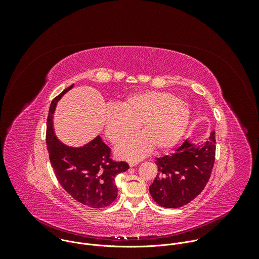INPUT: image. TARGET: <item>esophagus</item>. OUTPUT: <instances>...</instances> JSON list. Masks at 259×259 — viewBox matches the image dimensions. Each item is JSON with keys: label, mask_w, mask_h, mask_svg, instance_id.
<instances>
[{"label": "esophagus", "mask_w": 259, "mask_h": 259, "mask_svg": "<svg viewBox=\"0 0 259 259\" xmlns=\"http://www.w3.org/2000/svg\"><path fill=\"white\" fill-rule=\"evenodd\" d=\"M138 163H139L138 161H130V162H129V166H130V167H134V166H136Z\"/></svg>", "instance_id": "obj_1"}]
</instances>
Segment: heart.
Wrapping results in <instances>:
<instances>
[{
  "instance_id": "obj_1",
  "label": "heart",
  "mask_w": 259,
  "mask_h": 259,
  "mask_svg": "<svg viewBox=\"0 0 259 259\" xmlns=\"http://www.w3.org/2000/svg\"><path fill=\"white\" fill-rule=\"evenodd\" d=\"M191 119L189 105L172 94L143 91L128 96L121 106L108 105L104 112V133L109 141L120 144L118 155L125 159H139L153 147L166 151L182 137Z\"/></svg>"
}]
</instances>
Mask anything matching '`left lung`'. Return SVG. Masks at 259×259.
<instances>
[{
  "instance_id": "obj_1",
  "label": "left lung",
  "mask_w": 259,
  "mask_h": 259,
  "mask_svg": "<svg viewBox=\"0 0 259 259\" xmlns=\"http://www.w3.org/2000/svg\"><path fill=\"white\" fill-rule=\"evenodd\" d=\"M215 131L204 144L188 139L169 156L156 159L159 173L150 187L153 199L165 208H179L198 197L211 176L215 162Z\"/></svg>"
}]
</instances>
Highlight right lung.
<instances>
[{
  "label": "right lung",
  "mask_w": 259,
  "mask_h": 259,
  "mask_svg": "<svg viewBox=\"0 0 259 259\" xmlns=\"http://www.w3.org/2000/svg\"><path fill=\"white\" fill-rule=\"evenodd\" d=\"M72 86L64 89L50 104L46 132L49 159L57 180L73 199L91 208H103L116 200L115 177L127 171L129 165L110 158V149L100 136L82 147L67 146L56 138L52 126L54 109Z\"/></svg>",
  "instance_id": "obj_1"
}]
</instances>
